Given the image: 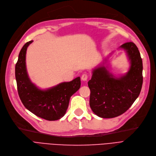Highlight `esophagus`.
<instances>
[{"mask_svg":"<svg viewBox=\"0 0 156 156\" xmlns=\"http://www.w3.org/2000/svg\"><path fill=\"white\" fill-rule=\"evenodd\" d=\"M88 74L84 73L81 76V79L83 80V81H86V80H87V79H88Z\"/></svg>","mask_w":156,"mask_h":156,"instance_id":"34e87169","label":"esophagus"}]
</instances>
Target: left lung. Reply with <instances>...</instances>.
<instances>
[{
    "instance_id": "obj_1",
    "label": "left lung",
    "mask_w": 156,
    "mask_h": 156,
    "mask_svg": "<svg viewBox=\"0 0 156 156\" xmlns=\"http://www.w3.org/2000/svg\"><path fill=\"white\" fill-rule=\"evenodd\" d=\"M120 48L126 51L130 66L128 72L116 77L104 65L92 72L88 84L90 105L96 115L104 118L120 116L129 109L138 97L143 84V63L139 50L133 42Z\"/></svg>"
}]
</instances>
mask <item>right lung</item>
Here are the masks:
<instances>
[{
    "mask_svg": "<svg viewBox=\"0 0 156 156\" xmlns=\"http://www.w3.org/2000/svg\"><path fill=\"white\" fill-rule=\"evenodd\" d=\"M33 41L23 46L15 65L18 95L24 106L36 116L49 121L57 120L65 115L70 97L80 88V79L78 77L47 90L39 89L30 81L26 69L27 48Z\"/></svg>",
    "mask_w": 156,
    "mask_h": 156,
    "instance_id": "add662e5",
    "label": "right lung"
}]
</instances>
